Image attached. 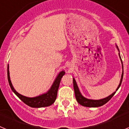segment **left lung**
<instances>
[{
  "instance_id": "obj_1",
  "label": "left lung",
  "mask_w": 129,
  "mask_h": 129,
  "mask_svg": "<svg viewBox=\"0 0 129 129\" xmlns=\"http://www.w3.org/2000/svg\"><path fill=\"white\" fill-rule=\"evenodd\" d=\"M116 48H118V51H119V49H118V47L116 46ZM119 56L120 57L121 61V56L120 54L119 53ZM121 63H122V69H123V72H122V74H121V78L120 80V83H119V85H118V88H117V89L116 90V92H113L111 95H109L108 97L105 98L103 99H101V100H90V99H87L86 98H85L84 96L82 95V94H81L80 91L79 90V88L77 86V83H76V80H75L74 78H73V84H74V92H75V95H76V98L77 101L81 105L84 106V107H101V106L103 105L105 103H107L110 99L113 97V95H114L115 93L116 92V91L118 90V88L120 86L121 84V82H122L123 80V62L122 61H121Z\"/></svg>"
}]
</instances>
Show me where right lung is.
<instances>
[{"label": "right lung", "instance_id": "right-lung-1", "mask_svg": "<svg viewBox=\"0 0 129 129\" xmlns=\"http://www.w3.org/2000/svg\"><path fill=\"white\" fill-rule=\"evenodd\" d=\"M65 72L64 71H61L59 72L57 77L55 78L53 83L52 84V86L46 93L38 95V96L34 97V98H28L24 95H22L18 93L14 89L11 80H10V72H9V64L8 65V79L9 84L11 87V90L14 92L16 95L22 101L27 105L33 108H41V107H48L51 105L53 104L57 98V90L59 88V84L61 82V78L64 75Z\"/></svg>", "mask_w": 129, "mask_h": 129}]
</instances>
